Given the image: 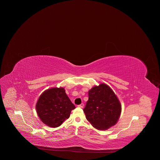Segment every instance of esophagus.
Masks as SVG:
<instances>
[{
  "mask_svg": "<svg viewBox=\"0 0 160 160\" xmlns=\"http://www.w3.org/2000/svg\"><path fill=\"white\" fill-rule=\"evenodd\" d=\"M78 107H79V108H83L84 107V103H81V104L78 105Z\"/></svg>",
  "mask_w": 160,
  "mask_h": 160,
  "instance_id": "34e87169",
  "label": "esophagus"
}]
</instances>
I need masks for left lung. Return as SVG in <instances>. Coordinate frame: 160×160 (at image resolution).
Segmentation results:
<instances>
[{"instance_id":"left-lung-1","label":"left lung","mask_w":160,"mask_h":160,"mask_svg":"<svg viewBox=\"0 0 160 160\" xmlns=\"http://www.w3.org/2000/svg\"><path fill=\"white\" fill-rule=\"evenodd\" d=\"M86 119L98 130H106L117 122L121 112L119 100L105 84L89 91V100L84 108Z\"/></svg>"}]
</instances>
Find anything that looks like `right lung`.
Masks as SVG:
<instances>
[{"mask_svg":"<svg viewBox=\"0 0 160 160\" xmlns=\"http://www.w3.org/2000/svg\"><path fill=\"white\" fill-rule=\"evenodd\" d=\"M36 108L44 124L51 128H57L68 118L75 106L63 88H52L40 96Z\"/></svg>","mask_w":160,"mask_h":160,"instance_id":"add662e5","label":"right lung"}]
</instances>
